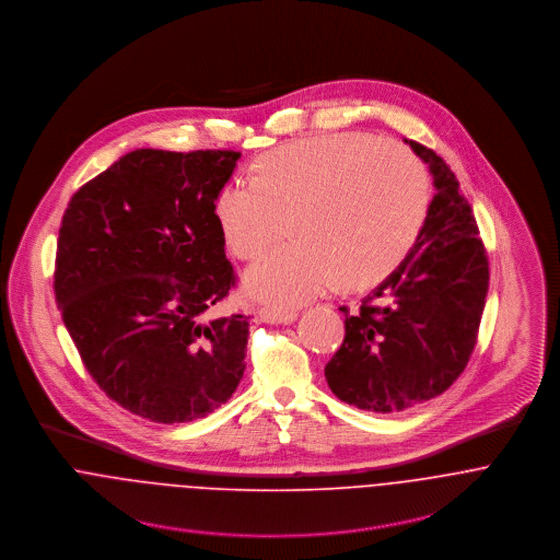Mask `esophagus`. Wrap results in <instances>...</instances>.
Returning a JSON list of instances; mask_svg holds the SVG:
<instances>
[{
  "instance_id": "34e87169",
  "label": "esophagus",
  "mask_w": 560,
  "mask_h": 560,
  "mask_svg": "<svg viewBox=\"0 0 560 560\" xmlns=\"http://www.w3.org/2000/svg\"><path fill=\"white\" fill-rule=\"evenodd\" d=\"M296 311L283 307H261L257 311V319L266 324H292L296 319Z\"/></svg>"
}]
</instances>
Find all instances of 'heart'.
<instances>
[{
  "label": "heart",
  "mask_w": 560,
  "mask_h": 560,
  "mask_svg": "<svg viewBox=\"0 0 560 560\" xmlns=\"http://www.w3.org/2000/svg\"><path fill=\"white\" fill-rule=\"evenodd\" d=\"M430 178L401 143L370 132H324L288 141L253 163V178H230L214 219L234 257L255 261L294 214L296 241L247 272L250 294L299 305L337 281L365 290L412 253L430 212Z\"/></svg>",
  "instance_id": "obj_1"
}]
</instances>
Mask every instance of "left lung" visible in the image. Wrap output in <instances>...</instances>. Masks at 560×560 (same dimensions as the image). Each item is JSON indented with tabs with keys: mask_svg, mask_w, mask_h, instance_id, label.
Here are the masks:
<instances>
[{
	"mask_svg": "<svg viewBox=\"0 0 560 560\" xmlns=\"http://www.w3.org/2000/svg\"><path fill=\"white\" fill-rule=\"evenodd\" d=\"M430 165L435 195L408 259L361 307L326 363L330 390L372 412H401L442 395L468 365L486 307L490 266L470 203L434 150L406 139Z\"/></svg>",
	"mask_w": 560,
	"mask_h": 560,
	"instance_id": "left-lung-1",
	"label": "left lung"
}]
</instances>
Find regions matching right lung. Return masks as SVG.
I'll return each instance as SVG.
<instances>
[{"instance_id":"add662e5","label":"right lung","mask_w":560,"mask_h":560,"mask_svg":"<svg viewBox=\"0 0 560 560\" xmlns=\"http://www.w3.org/2000/svg\"><path fill=\"white\" fill-rule=\"evenodd\" d=\"M238 159L141 148L63 212L54 275L63 324L107 397L154 423L210 415L245 373L249 317H212L236 283L214 197Z\"/></svg>"}]
</instances>
